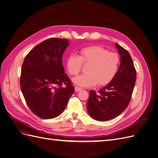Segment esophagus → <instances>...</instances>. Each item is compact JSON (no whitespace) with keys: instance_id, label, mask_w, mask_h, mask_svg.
Wrapping results in <instances>:
<instances>
[{"instance_id":"esophagus-1","label":"esophagus","mask_w":158,"mask_h":158,"mask_svg":"<svg viewBox=\"0 0 158 158\" xmlns=\"http://www.w3.org/2000/svg\"><path fill=\"white\" fill-rule=\"evenodd\" d=\"M82 89L81 88H79L78 86H75V91H76V92H80V91H81Z\"/></svg>"}]
</instances>
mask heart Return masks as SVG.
<instances>
[{
	"instance_id": "1",
	"label": "heart",
	"mask_w": 158,
	"mask_h": 158,
	"mask_svg": "<svg viewBox=\"0 0 158 158\" xmlns=\"http://www.w3.org/2000/svg\"><path fill=\"white\" fill-rule=\"evenodd\" d=\"M89 64L87 73L76 76L73 82L81 87H92L98 83L104 85L111 82L116 76L120 57L116 52H109L99 46L86 47L80 49V55L70 54L66 60V66L69 73L74 76L78 74L82 64Z\"/></svg>"
}]
</instances>
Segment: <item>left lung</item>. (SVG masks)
Wrapping results in <instances>:
<instances>
[{
  "instance_id": "8db88e82",
  "label": "left lung",
  "mask_w": 158,
  "mask_h": 158,
  "mask_svg": "<svg viewBox=\"0 0 158 158\" xmlns=\"http://www.w3.org/2000/svg\"><path fill=\"white\" fill-rule=\"evenodd\" d=\"M114 45L121 60L117 73L111 82L98 92L90 90L87 102L89 114L99 121L111 120L125 111L136 82V72L130 54L117 43Z\"/></svg>"
}]
</instances>
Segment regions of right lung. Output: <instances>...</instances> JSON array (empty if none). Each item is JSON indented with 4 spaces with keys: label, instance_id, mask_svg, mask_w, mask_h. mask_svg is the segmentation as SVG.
<instances>
[{
    "label": "right lung",
    "instance_id": "add662e5",
    "mask_svg": "<svg viewBox=\"0 0 158 158\" xmlns=\"http://www.w3.org/2000/svg\"><path fill=\"white\" fill-rule=\"evenodd\" d=\"M69 45L66 39L50 38L31 49L23 60L20 77L22 92L31 111L41 118L60 115L74 92L62 63ZM63 84L65 86L63 87ZM56 85H60L59 89Z\"/></svg>",
    "mask_w": 158,
    "mask_h": 158
}]
</instances>
